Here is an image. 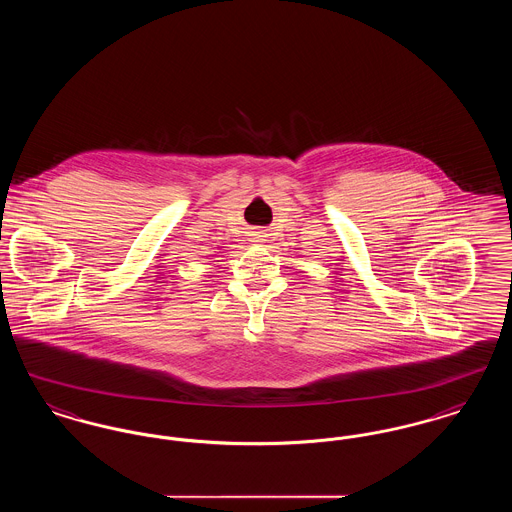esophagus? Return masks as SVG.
I'll return each instance as SVG.
<instances>
[{"mask_svg":"<svg viewBox=\"0 0 512 512\" xmlns=\"http://www.w3.org/2000/svg\"><path fill=\"white\" fill-rule=\"evenodd\" d=\"M251 236H253V242H265V238H267V234L263 230H255Z\"/></svg>","mask_w":512,"mask_h":512,"instance_id":"34e87169","label":"esophagus"}]
</instances>
